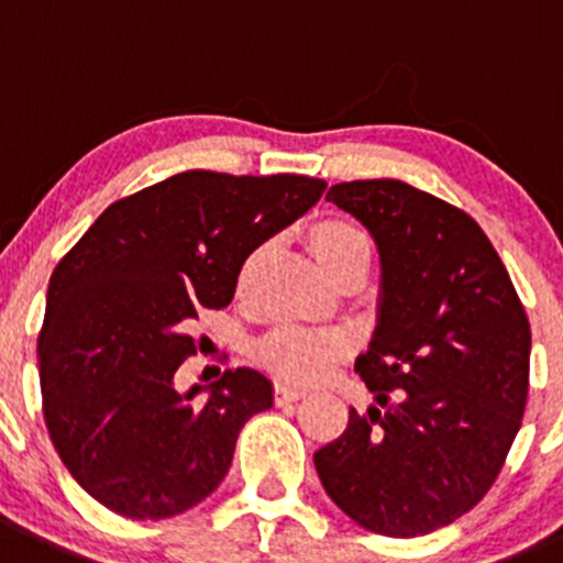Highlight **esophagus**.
<instances>
[{
  "label": "esophagus",
  "instance_id": "obj_1",
  "mask_svg": "<svg viewBox=\"0 0 563 563\" xmlns=\"http://www.w3.org/2000/svg\"><path fill=\"white\" fill-rule=\"evenodd\" d=\"M306 388H294L288 383H275V402L277 406H288L294 400H302L306 397Z\"/></svg>",
  "mask_w": 563,
  "mask_h": 563
}]
</instances>
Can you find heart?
Here are the masks:
<instances>
[{"instance_id":"b5f03b06","label":"heart","mask_w":563,"mask_h":563,"mask_svg":"<svg viewBox=\"0 0 563 563\" xmlns=\"http://www.w3.org/2000/svg\"><path fill=\"white\" fill-rule=\"evenodd\" d=\"M308 246L333 280L350 269H369L372 239L358 222L344 217H322L308 228ZM264 250H255L241 266L239 286L244 288ZM346 353V339L330 330L277 328L257 344V361L277 377L311 383Z\"/></svg>"}]
</instances>
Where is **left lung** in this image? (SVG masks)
<instances>
[{"label": "left lung", "instance_id": "8db88e82", "mask_svg": "<svg viewBox=\"0 0 563 563\" xmlns=\"http://www.w3.org/2000/svg\"><path fill=\"white\" fill-rule=\"evenodd\" d=\"M380 252V299L355 372L377 406L313 453L330 500L408 539L464 517L500 475L528 402L530 324L500 255L455 205L402 180L335 183Z\"/></svg>", "mask_w": 563, "mask_h": 563}]
</instances>
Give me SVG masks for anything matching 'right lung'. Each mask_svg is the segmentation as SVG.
Here are the masks:
<instances>
[{
    "label": "right lung",
    "mask_w": 563,
    "mask_h": 563,
    "mask_svg": "<svg viewBox=\"0 0 563 563\" xmlns=\"http://www.w3.org/2000/svg\"><path fill=\"white\" fill-rule=\"evenodd\" d=\"M306 175L180 172L104 208L49 277L38 375L57 455L93 500L130 519L188 511L224 481L269 377L228 369L177 391L202 311L230 306L257 246L319 202Z\"/></svg>",
    "instance_id": "obj_1"
}]
</instances>
